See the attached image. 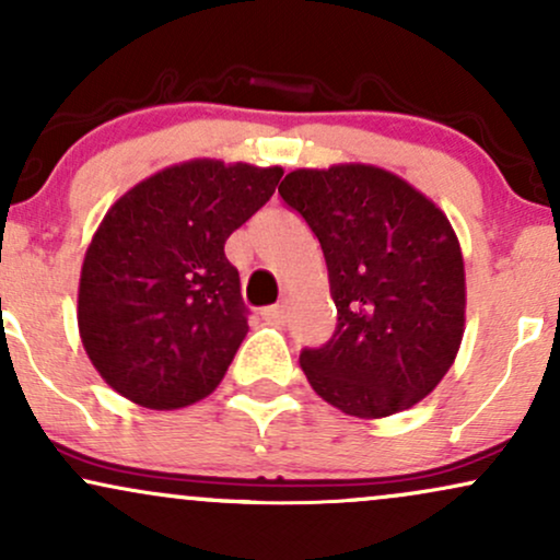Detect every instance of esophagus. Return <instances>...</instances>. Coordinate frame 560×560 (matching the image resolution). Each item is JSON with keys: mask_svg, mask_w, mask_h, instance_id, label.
I'll list each match as a JSON object with an SVG mask.
<instances>
[{"mask_svg": "<svg viewBox=\"0 0 560 560\" xmlns=\"http://www.w3.org/2000/svg\"><path fill=\"white\" fill-rule=\"evenodd\" d=\"M262 318L271 323H284L287 320V305H273L262 310Z\"/></svg>", "mask_w": 560, "mask_h": 560, "instance_id": "esophagus-1", "label": "esophagus"}]
</instances>
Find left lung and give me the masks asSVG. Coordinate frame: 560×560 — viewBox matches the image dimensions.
Segmentation results:
<instances>
[{"label": "left lung", "mask_w": 560, "mask_h": 560, "mask_svg": "<svg viewBox=\"0 0 560 560\" xmlns=\"http://www.w3.org/2000/svg\"><path fill=\"white\" fill-rule=\"evenodd\" d=\"M320 242L336 331L300 365L320 399L375 420L425 399L459 352L464 260L433 200L378 166L298 170L279 187Z\"/></svg>", "instance_id": "1"}]
</instances>
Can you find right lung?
Here are the masks:
<instances>
[{
	"mask_svg": "<svg viewBox=\"0 0 560 560\" xmlns=\"http://www.w3.org/2000/svg\"><path fill=\"white\" fill-rule=\"evenodd\" d=\"M281 166L187 161L135 185L93 234L80 339L101 378L140 407L206 399L247 336L229 234L271 200Z\"/></svg>",
	"mask_w": 560,
	"mask_h": 560,
	"instance_id": "right-lung-1",
	"label": "right lung"
}]
</instances>
